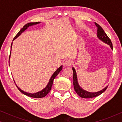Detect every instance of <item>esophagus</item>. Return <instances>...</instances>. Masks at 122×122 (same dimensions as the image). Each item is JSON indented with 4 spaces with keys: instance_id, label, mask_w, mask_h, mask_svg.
<instances>
[{
    "instance_id": "esophagus-1",
    "label": "esophagus",
    "mask_w": 122,
    "mask_h": 122,
    "mask_svg": "<svg viewBox=\"0 0 122 122\" xmlns=\"http://www.w3.org/2000/svg\"><path fill=\"white\" fill-rule=\"evenodd\" d=\"M73 61L71 60H66L65 61L64 64L66 66H71V65H72Z\"/></svg>"
}]
</instances>
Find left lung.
<instances>
[{
  "mask_svg": "<svg viewBox=\"0 0 122 122\" xmlns=\"http://www.w3.org/2000/svg\"><path fill=\"white\" fill-rule=\"evenodd\" d=\"M95 24L97 27V36L99 39H100L101 41H104V43H107L108 45H109L110 46L112 49H113V45L111 41V39H109V38L107 36V35L106 34V33H105L104 30L102 29V28L99 25V24H98L97 23H95ZM72 69L73 71V86H74V88L76 92L77 93L78 96L81 97V98H94L96 97H97L99 95H101L102 93H103L107 89V88H108V86H106V88H104V89L102 90V91L98 92L96 93H91L87 92L86 91L83 90L82 88L80 87L78 83V80H77V76H76V71H75L74 68H72Z\"/></svg>",
  "mask_w": 122,
  "mask_h": 122,
  "instance_id": "1",
  "label": "left lung"
}]
</instances>
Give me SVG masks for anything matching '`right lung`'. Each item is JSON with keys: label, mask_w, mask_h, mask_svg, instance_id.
Masks as SVG:
<instances>
[{"label": "right lung", "mask_w": 122, "mask_h": 122, "mask_svg": "<svg viewBox=\"0 0 122 122\" xmlns=\"http://www.w3.org/2000/svg\"><path fill=\"white\" fill-rule=\"evenodd\" d=\"M39 23H40V22L29 23H28V24H25L22 28H21V29H20V30L19 32H18V34L16 35V36L14 38V39H13V41H14V40L16 38L18 37V36H19L20 35L21 33H22L23 31L25 30H26V29H27L28 27H29V26H30L33 25H36V24H39ZM11 46H12V43H11ZM10 54L9 58H10ZM62 66H61L59 68H58V69H56V71H55V72L53 73V74L52 75V76H51V79H50V80H49V83H48L47 86H46V87L44 88V89L42 90V91L39 92L35 93H27V92H24V91H22V90H21V89H20V88L18 87V86H16V87H17L18 89L19 90V91L20 92L22 93L23 94L26 95V96H27L28 97H30L36 98H40L44 97H46V95L48 94V93H49L50 91H51V86H52V85H53V81H54V79H55V78L56 77V76H57V75L59 74V73L60 72V71H61V69H62Z\"/></svg>", "instance_id": "right-lung-1"}]
</instances>
